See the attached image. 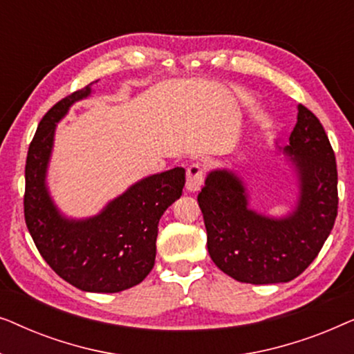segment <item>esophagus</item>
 I'll return each instance as SVG.
<instances>
[{
  "instance_id": "1",
  "label": "esophagus",
  "mask_w": 354,
  "mask_h": 354,
  "mask_svg": "<svg viewBox=\"0 0 354 354\" xmlns=\"http://www.w3.org/2000/svg\"><path fill=\"white\" fill-rule=\"evenodd\" d=\"M205 182V167L200 162H193L187 169V190L188 192H198Z\"/></svg>"
}]
</instances>
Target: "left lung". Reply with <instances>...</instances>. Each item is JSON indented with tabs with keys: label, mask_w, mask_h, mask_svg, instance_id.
<instances>
[{
	"label": "left lung",
	"mask_w": 354,
	"mask_h": 354,
	"mask_svg": "<svg viewBox=\"0 0 354 354\" xmlns=\"http://www.w3.org/2000/svg\"><path fill=\"white\" fill-rule=\"evenodd\" d=\"M299 172L292 214L270 219L251 211L240 177L212 171L198 193L207 251L222 272L245 283L290 282L316 259L338 209L335 153L321 120L298 106V120L283 149Z\"/></svg>",
	"instance_id": "8db88e82"
}]
</instances>
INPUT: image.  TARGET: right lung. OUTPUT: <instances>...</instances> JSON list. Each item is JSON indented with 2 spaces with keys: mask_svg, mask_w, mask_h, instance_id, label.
<instances>
[{
  "mask_svg": "<svg viewBox=\"0 0 354 354\" xmlns=\"http://www.w3.org/2000/svg\"><path fill=\"white\" fill-rule=\"evenodd\" d=\"M90 86L57 101L38 124L26 161L24 216L41 258L61 279L84 292L118 293L151 272L159 219L180 198L185 169L143 178L90 219L62 217L45 185L53 137L57 120L90 95Z\"/></svg>",
  "mask_w": 354,
  "mask_h": 354,
  "instance_id": "obj_1",
  "label": "right lung"
}]
</instances>
